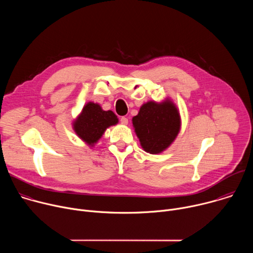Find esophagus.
Segmentation results:
<instances>
[{
	"label": "esophagus",
	"mask_w": 253,
	"mask_h": 253,
	"mask_svg": "<svg viewBox=\"0 0 253 253\" xmlns=\"http://www.w3.org/2000/svg\"><path fill=\"white\" fill-rule=\"evenodd\" d=\"M120 122H121V124H123V125H127V124H128V118H126V117H121V118H120Z\"/></svg>",
	"instance_id": "1"
}]
</instances>
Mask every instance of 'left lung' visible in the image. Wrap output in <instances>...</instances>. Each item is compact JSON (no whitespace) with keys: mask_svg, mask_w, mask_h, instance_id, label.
I'll use <instances>...</instances> for the list:
<instances>
[{"mask_svg":"<svg viewBox=\"0 0 253 253\" xmlns=\"http://www.w3.org/2000/svg\"><path fill=\"white\" fill-rule=\"evenodd\" d=\"M132 122L142 148L151 154L165 150L180 130L179 112L169 100L144 104Z\"/></svg>","mask_w":253,"mask_h":253,"instance_id":"left-lung-1","label":"left lung"}]
</instances>
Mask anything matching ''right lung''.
Returning a JSON list of instances; mask_svg holds the SVG:
<instances>
[{"label":"right lung","instance_id":"obj_1","mask_svg":"<svg viewBox=\"0 0 253 253\" xmlns=\"http://www.w3.org/2000/svg\"><path fill=\"white\" fill-rule=\"evenodd\" d=\"M117 123L118 118L112 111H104L100 105L89 102L74 122V130L87 144L94 145L108 127Z\"/></svg>","mask_w":253,"mask_h":253}]
</instances>
